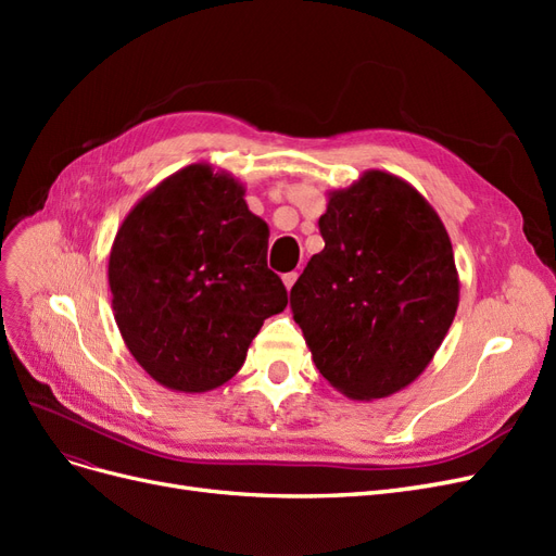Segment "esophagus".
Returning a JSON list of instances; mask_svg holds the SVG:
<instances>
[{
	"label": "esophagus",
	"mask_w": 556,
	"mask_h": 556,
	"mask_svg": "<svg viewBox=\"0 0 556 556\" xmlns=\"http://www.w3.org/2000/svg\"><path fill=\"white\" fill-rule=\"evenodd\" d=\"M294 280H296V274H294V271H290V274H285V276H282V285H285V288H288V290H292Z\"/></svg>",
	"instance_id": "esophagus-1"
}]
</instances>
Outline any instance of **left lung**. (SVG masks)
<instances>
[{
    "instance_id": "8db88e82",
    "label": "left lung",
    "mask_w": 556,
    "mask_h": 556,
    "mask_svg": "<svg viewBox=\"0 0 556 556\" xmlns=\"http://www.w3.org/2000/svg\"><path fill=\"white\" fill-rule=\"evenodd\" d=\"M323 252L290 292L317 371L352 401L387 399L425 374L459 306L439 213L408 180L368 169L327 192Z\"/></svg>"
}]
</instances>
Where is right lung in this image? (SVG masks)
<instances>
[{"instance_id":"1","label":"right lung","mask_w":556,"mask_h":556,"mask_svg":"<svg viewBox=\"0 0 556 556\" xmlns=\"http://www.w3.org/2000/svg\"><path fill=\"white\" fill-rule=\"evenodd\" d=\"M266 248L245 185L206 162L134 204L111 245L109 288L115 325L150 378L204 394L237 376L264 319L288 306Z\"/></svg>"}]
</instances>
